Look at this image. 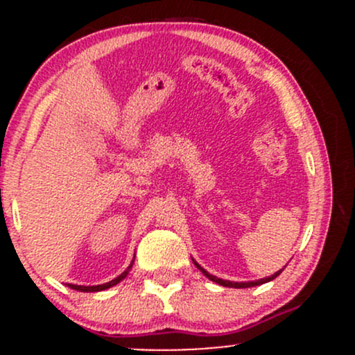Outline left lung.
Wrapping results in <instances>:
<instances>
[{
	"label": "left lung",
	"mask_w": 355,
	"mask_h": 355,
	"mask_svg": "<svg viewBox=\"0 0 355 355\" xmlns=\"http://www.w3.org/2000/svg\"><path fill=\"white\" fill-rule=\"evenodd\" d=\"M193 263H195V267H197L198 270H200L203 275H205V277H209V279L211 280V282H217L218 285H223V287H234V288H247V287H255V285H262V284H266V282H270V280H274L275 277H277V275H280V272H282V270H279V272H275L274 275H270V277H266V279L255 280V282H230V280H223V279H218V277H215V275L209 274V272H207L205 268H202L200 266H198V263L195 262V260H193Z\"/></svg>",
	"instance_id": "8db88e82"
}]
</instances>
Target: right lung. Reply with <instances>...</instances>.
Returning <instances> with one entry per match:
<instances>
[{
	"label": "right lung",
	"instance_id": "obj_1",
	"mask_svg": "<svg viewBox=\"0 0 355 355\" xmlns=\"http://www.w3.org/2000/svg\"><path fill=\"white\" fill-rule=\"evenodd\" d=\"M132 266H133V262L130 263L128 268H126L123 274L118 275L116 279L110 280V282H107V284H101V285H75V284H68V287L75 288V291H80V292H100V291H105V288L113 287V285H116L118 282H120V280H123L125 277L128 275V272H130V268H132Z\"/></svg>",
	"mask_w": 355,
	"mask_h": 355
}]
</instances>
